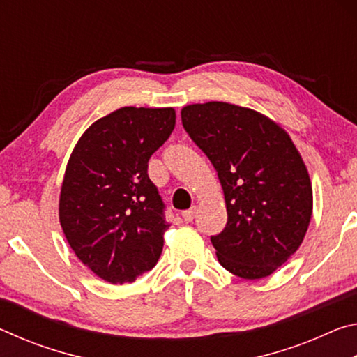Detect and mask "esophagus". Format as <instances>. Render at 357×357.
<instances>
[{
  "instance_id": "obj_1",
  "label": "esophagus",
  "mask_w": 357,
  "mask_h": 357,
  "mask_svg": "<svg viewBox=\"0 0 357 357\" xmlns=\"http://www.w3.org/2000/svg\"><path fill=\"white\" fill-rule=\"evenodd\" d=\"M183 219L185 222H192L193 219H195V208H190V209L183 211Z\"/></svg>"
}]
</instances>
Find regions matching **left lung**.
Returning <instances> with one entry per match:
<instances>
[{
  "instance_id": "obj_1",
  "label": "left lung",
  "mask_w": 357,
  "mask_h": 357,
  "mask_svg": "<svg viewBox=\"0 0 357 357\" xmlns=\"http://www.w3.org/2000/svg\"><path fill=\"white\" fill-rule=\"evenodd\" d=\"M192 142L214 165L228 220L211 236L219 263L243 279L268 277L299 249L312 217V184L291 138L250 108L184 107Z\"/></svg>"
}]
</instances>
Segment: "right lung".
Segmentation results:
<instances>
[{
  "mask_svg": "<svg viewBox=\"0 0 357 357\" xmlns=\"http://www.w3.org/2000/svg\"><path fill=\"white\" fill-rule=\"evenodd\" d=\"M174 123L173 108H119L96 121L70 155L59 222L78 259L100 279L130 283L160 257L170 223L148 162Z\"/></svg>",
  "mask_w": 357,
  "mask_h": 357,
  "instance_id": "right-lung-1",
  "label": "right lung"
}]
</instances>
